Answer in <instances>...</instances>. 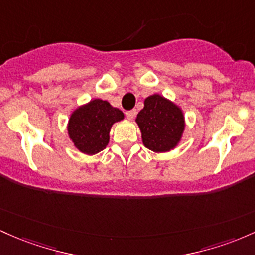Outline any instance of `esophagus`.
Returning <instances> with one entry per match:
<instances>
[{
  "instance_id": "obj_1",
  "label": "esophagus",
  "mask_w": 255,
  "mask_h": 255,
  "mask_svg": "<svg viewBox=\"0 0 255 255\" xmlns=\"http://www.w3.org/2000/svg\"><path fill=\"white\" fill-rule=\"evenodd\" d=\"M125 116L128 117V119H133L136 116V110H131V111H127L125 112Z\"/></svg>"
}]
</instances>
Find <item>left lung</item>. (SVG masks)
<instances>
[{"instance_id": "8db88e82", "label": "left lung", "mask_w": 255, "mask_h": 255, "mask_svg": "<svg viewBox=\"0 0 255 255\" xmlns=\"http://www.w3.org/2000/svg\"><path fill=\"white\" fill-rule=\"evenodd\" d=\"M143 144L153 151H167L176 147L184 130L182 111L160 95L144 100V107L137 114Z\"/></svg>"}]
</instances>
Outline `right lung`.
Wrapping results in <instances>:
<instances>
[{"mask_svg":"<svg viewBox=\"0 0 255 255\" xmlns=\"http://www.w3.org/2000/svg\"><path fill=\"white\" fill-rule=\"evenodd\" d=\"M123 118L122 111L96 99L74 111L68 123V133L82 153L93 155L105 149L110 141L111 128Z\"/></svg>","mask_w":255,"mask_h":255,"instance_id":"obj_1","label":"right lung"}]
</instances>
